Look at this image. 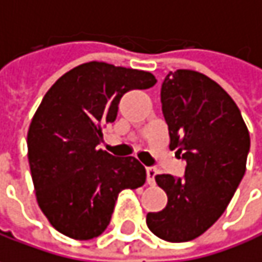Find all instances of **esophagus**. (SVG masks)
<instances>
[{
	"instance_id": "1",
	"label": "esophagus",
	"mask_w": 262,
	"mask_h": 262,
	"mask_svg": "<svg viewBox=\"0 0 262 262\" xmlns=\"http://www.w3.org/2000/svg\"><path fill=\"white\" fill-rule=\"evenodd\" d=\"M155 174H157V170L154 167H146V183L148 185L155 183Z\"/></svg>"
}]
</instances>
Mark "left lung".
<instances>
[{
	"mask_svg": "<svg viewBox=\"0 0 262 262\" xmlns=\"http://www.w3.org/2000/svg\"><path fill=\"white\" fill-rule=\"evenodd\" d=\"M170 149L186 161L183 177L158 174L163 211L148 212L149 230L167 242H188L220 219L246 170L249 132L230 95L205 74L177 70L161 85Z\"/></svg>",
	"mask_w": 262,
	"mask_h": 262,
	"instance_id": "8db88e82",
	"label": "left lung"
}]
</instances>
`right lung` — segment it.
I'll return each instance as SVG.
<instances>
[{
    "label": "right lung",
    "mask_w": 262,
    "mask_h": 262,
    "mask_svg": "<svg viewBox=\"0 0 262 262\" xmlns=\"http://www.w3.org/2000/svg\"><path fill=\"white\" fill-rule=\"evenodd\" d=\"M155 83L148 72L91 61L63 74L45 94L28 132L29 165L40 210L60 233L97 237L120 192L145 183V167L135 157H114L98 145L101 126L116 120L121 97Z\"/></svg>",
    "instance_id": "obj_1"
}]
</instances>
